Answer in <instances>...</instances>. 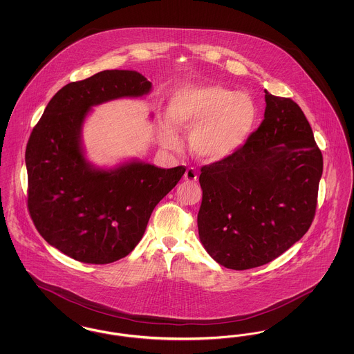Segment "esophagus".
I'll use <instances>...</instances> for the list:
<instances>
[{"mask_svg":"<svg viewBox=\"0 0 354 354\" xmlns=\"http://www.w3.org/2000/svg\"><path fill=\"white\" fill-rule=\"evenodd\" d=\"M185 180H187V182H196L198 180V174H196L195 169L188 167L185 169Z\"/></svg>","mask_w":354,"mask_h":354,"instance_id":"esophagus-1","label":"esophagus"}]
</instances>
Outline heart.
<instances>
[{"label":"heart","instance_id":"obj_1","mask_svg":"<svg viewBox=\"0 0 354 354\" xmlns=\"http://www.w3.org/2000/svg\"><path fill=\"white\" fill-rule=\"evenodd\" d=\"M169 119L160 118L158 140L166 149L178 146L175 130H191L189 149L208 162L240 151L251 139L259 110L247 94L219 84H188L171 97Z\"/></svg>","mask_w":354,"mask_h":354}]
</instances>
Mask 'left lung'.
<instances>
[{
	"label": "left lung",
	"mask_w": 354,
	"mask_h": 354,
	"mask_svg": "<svg viewBox=\"0 0 354 354\" xmlns=\"http://www.w3.org/2000/svg\"><path fill=\"white\" fill-rule=\"evenodd\" d=\"M266 113L248 143L203 166L198 228L220 266H264L309 230L317 205L322 153L303 110L266 90Z\"/></svg>",
	"instance_id": "left-lung-1"
}]
</instances>
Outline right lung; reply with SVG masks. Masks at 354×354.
<instances>
[{"instance_id": "right-lung-1", "label": "right lung", "mask_w": 354, "mask_h": 354, "mask_svg": "<svg viewBox=\"0 0 354 354\" xmlns=\"http://www.w3.org/2000/svg\"><path fill=\"white\" fill-rule=\"evenodd\" d=\"M150 91L151 82L138 71L104 70L64 86L30 134L29 214L39 235L77 261L109 264L127 256L155 205L185 172V166L159 169L140 160L98 169L84 156L82 126L91 107Z\"/></svg>"}]
</instances>
